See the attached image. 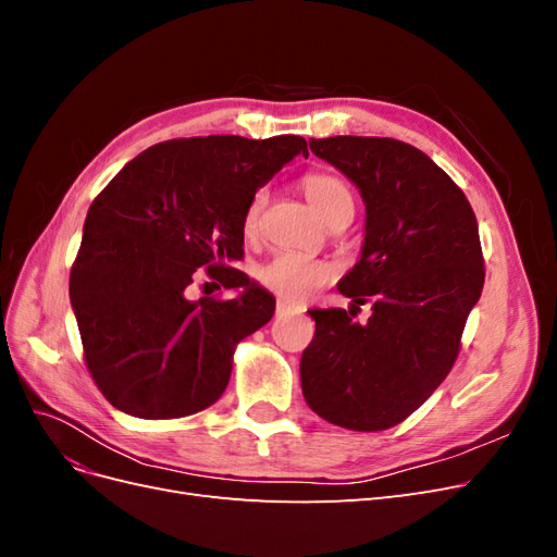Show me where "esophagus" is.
I'll return each instance as SVG.
<instances>
[{
    "label": "esophagus",
    "instance_id": "obj_1",
    "mask_svg": "<svg viewBox=\"0 0 557 557\" xmlns=\"http://www.w3.org/2000/svg\"><path fill=\"white\" fill-rule=\"evenodd\" d=\"M276 313H278V315H288V313H301V309H299V307H295V305H290V301L278 299V305H276Z\"/></svg>",
    "mask_w": 557,
    "mask_h": 557
}]
</instances>
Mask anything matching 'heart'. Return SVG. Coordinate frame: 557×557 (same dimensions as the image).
<instances>
[{
    "mask_svg": "<svg viewBox=\"0 0 557 557\" xmlns=\"http://www.w3.org/2000/svg\"><path fill=\"white\" fill-rule=\"evenodd\" d=\"M301 190H305L313 211L323 218L325 223L339 215H352V193L344 178L334 174H309L301 178ZM267 205V190H258L252 195L250 205L244 215L246 234H256L260 225V215ZM334 276V267L320 260H311L297 252H278L269 262L258 269V278L267 290H272L285 299H307L315 293L320 285H325Z\"/></svg>",
    "mask_w": 557,
    "mask_h": 557,
    "instance_id": "obj_1",
    "label": "heart"
}]
</instances>
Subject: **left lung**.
<instances>
[{
    "instance_id": "left-lung-1",
    "label": "left lung",
    "mask_w": 557,
    "mask_h": 557,
    "mask_svg": "<svg viewBox=\"0 0 557 557\" xmlns=\"http://www.w3.org/2000/svg\"><path fill=\"white\" fill-rule=\"evenodd\" d=\"M313 153L362 195V256L339 281L351 309H311L313 342L301 352V393L327 423L358 432L409 418L460 352L483 290L476 215L465 193L423 150L385 137L311 139Z\"/></svg>"
}]
</instances>
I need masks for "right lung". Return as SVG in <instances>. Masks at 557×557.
<instances>
[{
	"label": "right lung",
	"mask_w": 557,
	"mask_h": 557,
	"mask_svg": "<svg viewBox=\"0 0 557 557\" xmlns=\"http://www.w3.org/2000/svg\"><path fill=\"white\" fill-rule=\"evenodd\" d=\"M299 153L307 141L295 134L174 139L129 160L95 197L70 297L86 364L115 409L183 418L225 393L234 348L276 309L225 262L244 258L252 195ZM199 275L235 295L193 302Z\"/></svg>",
	"instance_id": "add662e5"
}]
</instances>
